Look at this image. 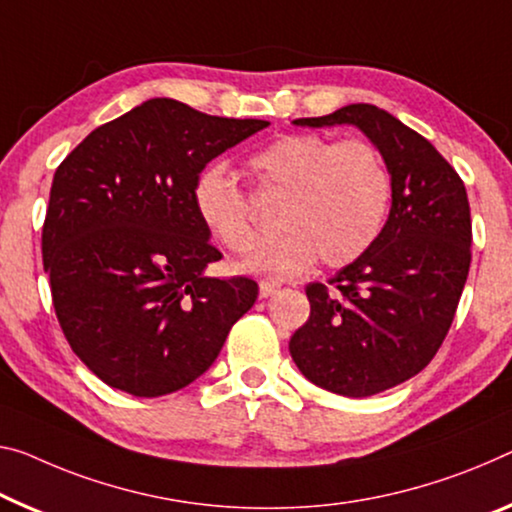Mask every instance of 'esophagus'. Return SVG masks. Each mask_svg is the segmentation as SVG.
Returning <instances> with one entry per match:
<instances>
[{
	"label": "esophagus",
	"instance_id": "esophagus-1",
	"mask_svg": "<svg viewBox=\"0 0 512 512\" xmlns=\"http://www.w3.org/2000/svg\"><path fill=\"white\" fill-rule=\"evenodd\" d=\"M279 290V286L277 283H272V281H261L258 283V295L261 297H270V295H274Z\"/></svg>",
	"mask_w": 512,
	"mask_h": 512
}]
</instances>
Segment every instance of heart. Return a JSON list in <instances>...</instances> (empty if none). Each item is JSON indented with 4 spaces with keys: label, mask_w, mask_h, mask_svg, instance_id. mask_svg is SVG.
I'll list each match as a JSON object with an SVG mask.
<instances>
[{
    "label": "heart",
    "mask_w": 512,
    "mask_h": 512,
    "mask_svg": "<svg viewBox=\"0 0 512 512\" xmlns=\"http://www.w3.org/2000/svg\"><path fill=\"white\" fill-rule=\"evenodd\" d=\"M258 196L281 201L277 238L249 258L245 270L286 279L313 261L355 263L380 238L393 180L380 148L366 139L286 135L249 157ZM192 206L203 229L231 254L261 240L249 196L226 164H208L194 178Z\"/></svg>",
    "instance_id": "b5f03b06"
}]
</instances>
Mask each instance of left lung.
<instances>
[{"label":"left lung","mask_w":512,"mask_h":512,"mask_svg":"<svg viewBox=\"0 0 512 512\" xmlns=\"http://www.w3.org/2000/svg\"><path fill=\"white\" fill-rule=\"evenodd\" d=\"M297 125H357L389 164V219L375 245L327 283H309V320L290 336L306 380L364 398L410 380L442 348L471 263L462 178L435 146L366 102Z\"/></svg>","instance_id":"left-lung-1"}]
</instances>
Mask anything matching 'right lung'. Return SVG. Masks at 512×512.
Here are the masks:
<instances>
[{
	"label": "right lung",
	"instance_id": "right-lung-1",
	"mask_svg": "<svg viewBox=\"0 0 512 512\" xmlns=\"http://www.w3.org/2000/svg\"><path fill=\"white\" fill-rule=\"evenodd\" d=\"M267 125L153 98L93 130L54 171L41 238L54 313L109 387L137 398L187 387L254 306V279L206 274L222 254L196 217L192 185Z\"/></svg>",
	"mask_w": 512,
	"mask_h": 512
}]
</instances>
